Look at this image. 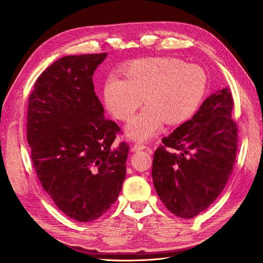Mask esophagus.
<instances>
[{"label":"esophagus","mask_w":263,"mask_h":263,"mask_svg":"<svg viewBox=\"0 0 263 263\" xmlns=\"http://www.w3.org/2000/svg\"><path fill=\"white\" fill-rule=\"evenodd\" d=\"M148 147L145 145V144H140V142H136L132 148L133 151H139V150H144V149H147Z\"/></svg>","instance_id":"obj_1"}]
</instances>
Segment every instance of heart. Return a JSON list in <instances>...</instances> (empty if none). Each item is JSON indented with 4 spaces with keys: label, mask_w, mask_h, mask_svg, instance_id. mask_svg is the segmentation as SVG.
<instances>
[{
    "label": "heart",
    "mask_w": 263,
    "mask_h": 263,
    "mask_svg": "<svg viewBox=\"0 0 263 263\" xmlns=\"http://www.w3.org/2000/svg\"><path fill=\"white\" fill-rule=\"evenodd\" d=\"M122 74L108 76L103 98L108 112L128 121L145 101L147 106L127 125L134 139L147 140L169 125L186 122L194 115L205 95L208 77L193 63L173 57H147L124 66Z\"/></svg>",
    "instance_id": "1"
}]
</instances>
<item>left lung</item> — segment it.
<instances>
[{"label":"left lung","instance_id":"8db88e82","mask_svg":"<svg viewBox=\"0 0 263 263\" xmlns=\"http://www.w3.org/2000/svg\"><path fill=\"white\" fill-rule=\"evenodd\" d=\"M233 107L229 87L218 90L155 151L151 176L157 194L181 218L208 209L232 176L238 144Z\"/></svg>","mask_w":263,"mask_h":263}]
</instances>
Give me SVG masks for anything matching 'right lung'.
<instances>
[{"label": "right lung", "instance_id": "1", "mask_svg": "<svg viewBox=\"0 0 263 263\" xmlns=\"http://www.w3.org/2000/svg\"><path fill=\"white\" fill-rule=\"evenodd\" d=\"M107 53L66 55L38 77L28 98L27 142L37 178L55 206L78 221L115 203L129 147L112 148L119 126L104 117L92 77Z\"/></svg>", "mask_w": 263, "mask_h": 263}]
</instances>
